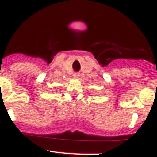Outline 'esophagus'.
<instances>
[{
  "label": "esophagus",
  "mask_w": 157,
  "mask_h": 157,
  "mask_svg": "<svg viewBox=\"0 0 157 157\" xmlns=\"http://www.w3.org/2000/svg\"><path fill=\"white\" fill-rule=\"evenodd\" d=\"M74 78H78L79 77V74H78V73H75L74 74Z\"/></svg>",
  "instance_id": "34e87169"
}]
</instances>
